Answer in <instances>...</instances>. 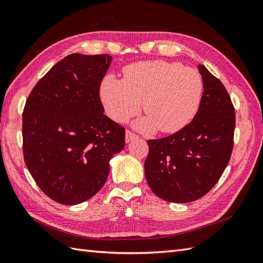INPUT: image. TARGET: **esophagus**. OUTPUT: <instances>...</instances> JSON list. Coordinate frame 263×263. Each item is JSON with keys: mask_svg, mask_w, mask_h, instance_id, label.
I'll return each mask as SVG.
<instances>
[{"mask_svg": "<svg viewBox=\"0 0 263 263\" xmlns=\"http://www.w3.org/2000/svg\"><path fill=\"white\" fill-rule=\"evenodd\" d=\"M138 138H139V136H138V135L135 134V133H133L130 130H127L126 132V135H125L126 142H130V141H133L135 139H138Z\"/></svg>", "mask_w": 263, "mask_h": 263, "instance_id": "34e87169", "label": "esophagus"}]
</instances>
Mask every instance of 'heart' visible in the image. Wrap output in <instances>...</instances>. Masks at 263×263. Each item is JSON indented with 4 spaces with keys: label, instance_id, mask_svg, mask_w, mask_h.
Instances as JSON below:
<instances>
[{
    "label": "heart",
    "instance_id": "heart-1",
    "mask_svg": "<svg viewBox=\"0 0 263 263\" xmlns=\"http://www.w3.org/2000/svg\"><path fill=\"white\" fill-rule=\"evenodd\" d=\"M124 79L106 76L101 100L107 115L117 123L136 116L144 102L148 117L136 126L144 132L156 128L171 134L192 121L201 104L203 80L195 69L163 60L132 63L123 70Z\"/></svg>",
    "mask_w": 263,
    "mask_h": 263
}]
</instances>
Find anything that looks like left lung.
Segmentation results:
<instances>
[{
	"label": "left lung",
	"mask_w": 263,
	"mask_h": 263,
	"mask_svg": "<svg viewBox=\"0 0 263 263\" xmlns=\"http://www.w3.org/2000/svg\"><path fill=\"white\" fill-rule=\"evenodd\" d=\"M204 91L194 118L168 137L148 140L145 174L166 202L189 203L209 193L226 169L234 147L236 114L219 79L198 66Z\"/></svg>",
	"instance_id": "obj_1"
}]
</instances>
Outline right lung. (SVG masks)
<instances>
[{"label": "right lung", "mask_w": 263, "mask_h": 263, "mask_svg": "<svg viewBox=\"0 0 263 263\" xmlns=\"http://www.w3.org/2000/svg\"><path fill=\"white\" fill-rule=\"evenodd\" d=\"M109 54L72 53L39 80L23 112V154L31 177L54 202L76 205L105 184L125 128L103 114L100 86Z\"/></svg>", "instance_id": "obj_1"}]
</instances>
